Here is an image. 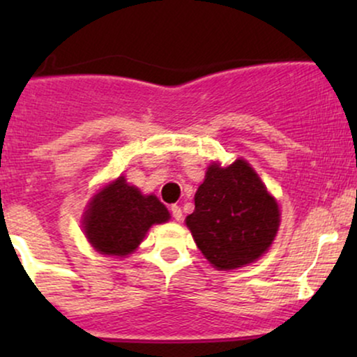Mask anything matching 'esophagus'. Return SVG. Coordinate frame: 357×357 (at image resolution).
I'll list each match as a JSON object with an SVG mask.
<instances>
[{"label":"esophagus","instance_id":"esophagus-1","mask_svg":"<svg viewBox=\"0 0 357 357\" xmlns=\"http://www.w3.org/2000/svg\"><path fill=\"white\" fill-rule=\"evenodd\" d=\"M171 213H173V218H174L176 221H181V218H183V211H181V208L178 206V204H173V206H171Z\"/></svg>","mask_w":357,"mask_h":357}]
</instances>
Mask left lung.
Wrapping results in <instances>:
<instances>
[{
	"instance_id": "obj_1",
	"label": "left lung",
	"mask_w": 357,
	"mask_h": 357,
	"mask_svg": "<svg viewBox=\"0 0 357 357\" xmlns=\"http://www.w3.org/2000/svg\"><path fill=\"white\" fill-rule=\"evenodd\" d=\"M280 210L245 159L206 169L186 216L198 248L215 268L233 270L264 255L275 238Z\"/></svg>"
}]
</instances>
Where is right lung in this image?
Instances as JSON below:
<instances>
[{
  "mask_svg": "<svg viewBox=\"0 0 357 357\" xmlns=\"http://www.w3.org/2000/svg\"><path fill=\"white\" fill-rule=\"evenodd\" d=\"M169 218L167 208L154 195H142L119 176L90 199L82 228L97 252L126 257L139 247L153 225Z\"/></svg>",
  "mask_w": 357,
  "mask_h": 357,
  "instance_id": "1",
  "label": "right lung"
}]
</instances>
